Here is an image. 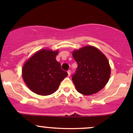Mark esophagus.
I'll return each instance as SVG.
<instances>
[{"label": "esophagus", "mask_w": 133, "mask_h": 133, "mask_svg": "<svg viewBox=\"0 0 133 133\" xmlns=\"http://www.w3.org/2000/svg\"><path fill=\"white\" fill-rule=\"evenodd\" d=\"M71 71H70V70H69L68 71V76H71Z\"/></svg>", "instance_id": "34e87169"}]
</instances>
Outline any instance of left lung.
<instances>
[{"label":"left lung","instance_id":"obj_1","mask_svg":"<svg viewBox=\"0 0 133 133\" xmlns=\"http://www.w3.org/2000/svg\"><path fill=\"white\" fill-rule=\"evenodd\" d=\"M72 56L78 65L72 77L77 92L89 96L103 89L111 76V67L106 56L92 45L74 50Z\"/></svg>","mask_w":133,"mask_h":133}]
</instances>
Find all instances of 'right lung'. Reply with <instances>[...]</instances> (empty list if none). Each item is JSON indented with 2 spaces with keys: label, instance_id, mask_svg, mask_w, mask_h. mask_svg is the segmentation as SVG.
<instances>
[{
  "label": "right lung",
  "instance_id": "right-lung-1",
  "mask_svg": "<svg viewBox=\"0 0 133 133\" xmlns=\"http://www.w3.org/2000/svg\"><path fill=\"white\" fill-rule=\"evenodd\" d=\"M59 50L42 49L35 52L24 64L22 69L23 80L36 94L48 96L57 91L61 82L68 73L61 68L56 61Z\"/></svg>",
  "mask_w": 133,
  "mask_h": 133
}]
</instances>
